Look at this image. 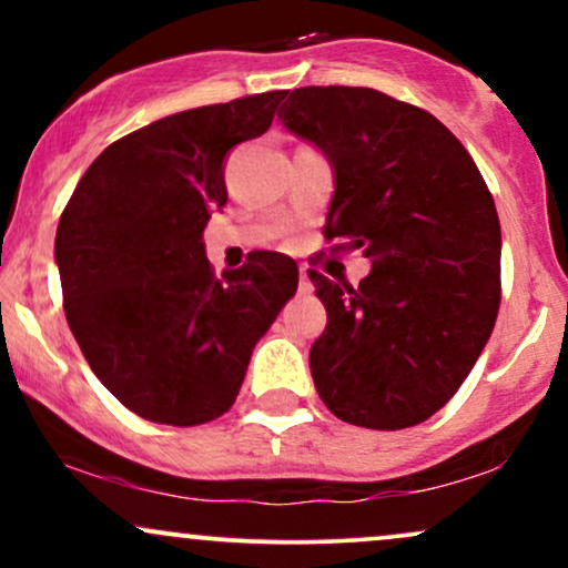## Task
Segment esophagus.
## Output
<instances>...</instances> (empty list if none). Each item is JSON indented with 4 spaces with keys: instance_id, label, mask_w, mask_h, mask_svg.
I'll list each match as a JSON object with an SVG mask.
<instances>
[{
    "instance_id": "1",
    "label": "esophagus",
    "mask_w": 568,
    "mask_h": 568,
    "mask_svg": "<svg viewBox=\"0 0 568 568\" xmlns=\"http://www.w3.org/2000/svg\"><path fill=\"white\" fill-rule=\"evenodd\" d=\"M298 291L312 293V280H310V272H306V266L298 270Z\"/></svg>"
}]
</instances>
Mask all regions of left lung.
I'll return each instance as SVG.
<instances>
[{
    "instance_id": "1",
    "label": "left lung",
    "mask_w": 568,
    "mask_h": 568,
    "mask_svg": "<svg viewBox=\"0 0 568 568\" xmlns=\"http://www.w3.org/2000/svg\"><path fill=\"white\" fill-rule=\"evenodd\" d=\"M277 116L336 171L331 251L361 247L374 266L357 288L310 270L328 312L310 349L317 395L349 425H422L497 323L501 232L484 175L440 120L379 90L298 88Z\"/></svg>"
}]
</instances>
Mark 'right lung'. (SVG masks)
<instances>
[{"instance_id":"obj_1","label":"right lung","mask_w":568,"mask_h":568,"mask_svg":"<svg viewBox=\"0 0 568 568\" xmlns=\"http://www.w3.org/2000/svg\"><path fill=\"white\" fill-rule=\"evenodd\" d=\"M285 90L189 109L109 143L55 232L63 310L122 406L194 427L232 408L256 342L296 293L283 253L216 275L202 230L226 205L224 158L270 130Z\"/></svg>"}]
</instances>
